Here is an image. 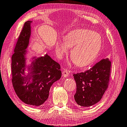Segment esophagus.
<instances>
[{"label":"esophagus","instance_id":"obj_1","mask_svg":"<svg viewBox=\"0 0 127 127\" xmlns=\"http://www.w3.org/2000/svg\"><path fill=\"white\" fill-rule=\"evenodd\" d=\"M69 71L68 70H64L63 71V73H62V74H63V76L64 77H68V75H69Z\"/></svg>","mask_w":127,"mask_h":127}]
</instances>
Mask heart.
<instances>
[{"instance_id": "b5f03b06", "label": "heart", "mask_w": 127, "mask_h": 127, "mask_svg": "<svg viewBox=\"0 0 127 127\" xmlns=\"http://www.w3.org/2000/svg\"><path fill=\"white\" fill-rule=\"evenodd\" d=\"M102 38L96 32L86 29H76L68 32L64 39L56 42V52L62 58L71 47L72 60L77 66L90 65L98 57L102 47Z\"/></svg>"}]
</instances>
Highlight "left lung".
Listing matches in <instances>:
<instances>
[{
	"instance_id": "obj_1",
	"label": "left lung",
	"mask_w": 127,
	"mask_h": 127,
	"mask_svg": "<svg viewBox=\"0 0 127 127\" xmlns=\"http://www.w3.org/2000/svg\"><path fill=\"white\" fill-rule=\"evenodd\" d=\"M111 65L108 58L103 59L85 72L73 75L76 83L74 98L78 105L91 106L100 100L108 87Z\"/></svg>"
}]
</instances>
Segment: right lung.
<instances>
[{
  "label": "right lung",
  "mask_w": 127,
  "mask_h": 127,
  "mask_svg": "<svg viewBox=\"0 0 127 127\" xmlns=\"http://www.w3.org/2000/svg\"><path fill=\"white\" fill-rule=\"evenodd\" d=\"M31 21L25 23L12 56V82L15 92L25 103L38 106L47 100L51 86L60 79L61 66L46 54L34 57L30 66H26V55L31 35ZM27 67L29 72H25Z\"/></svg>",
  "instance_id": "add662e5"
}]
</instances>
